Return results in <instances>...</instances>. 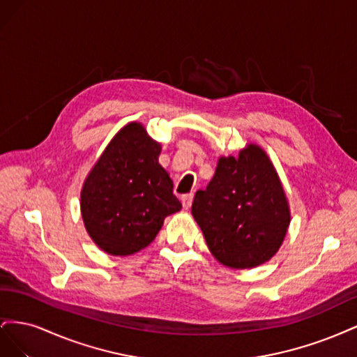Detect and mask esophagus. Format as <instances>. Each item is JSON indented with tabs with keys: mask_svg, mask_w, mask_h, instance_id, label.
<instances>
[{
	"mask_svg": "<svg viewBox=\"0 0 357 357\" xmlns=\"http://www.w3.org/2000/svg\"><path fill=\"white\" fill-rule=\"evenodd\" d=\"M192 201H193V195H192V193H188V195H183V197H181V204H183V207H185V210H189V208H190Z\"/></svg>",
	"mask_w": 357,
	"mask_h": 357,
	"instance_id": "1",
	"label": "esophagus"
}]
</instances>
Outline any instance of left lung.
<instances>
[{"label":"left lung","mask_w":357,"mask_h":357,"mask_svg":"<svg viewBox=\"0 0 357 357\" xmlns=\"http://www.w3.org/2000/svg\"><path fill=\"white\" fill-rule=\"evenodd\" d=\"M192 215L215 261L232 269L268 262L291 220L278 172L256 143H247L238 156H219L207 188L195 193Z\"/></svg>","instance_id":"8db88e82"}]
</instances>
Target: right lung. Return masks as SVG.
<instances>
[{
  "label": "right lung",
  "instance_id": "right-lung-1",
  "mask_svg": "<svg viewBox=\"0 0 357 357\" xmlns=\"http://www.w3.org/2000/svg\"><path fill=\"white\" fill-rule=\"evenodd\" d=\"M160 152L162 144L142 122H129L86 176L80 213L86 232L102 252H139L155 240L167 215L181 210L169 172L159 164Z\"/></svg>",
  "mask_w": 357,
  "mask_h": 357
}]
</instances>
